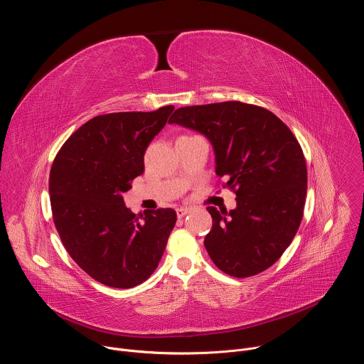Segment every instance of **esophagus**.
Segmentation results:
<instances>
[{
	"instance_id": "1",
	"label": "esophagus",
	"mask_w": 364,
	"mask_h": 364,
	"mask_svg": "<svg viewBox=\"0 0 364 364\" xmlns=\"http://www.w3.org/2000/svg\"><path fill=\"white\" fill-rule=\"evenodd\" d=\"M176 212H177V218L181 219V218H184L186 215L190 213V209H187V207H178V209H177Z\"/></svg>"
}]
</instances>
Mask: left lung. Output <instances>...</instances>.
I'll return each instance as SVG.
<instances>
[{"label": "left lung", "mask_w": 364, "mask_h": 364, "mask_svg": "<svg viewBox=\"0 0 364 364\" xmlns=\"http://www.w3.org/2000/svg\"><path fill=\"white\" fill-rule=\"evenodd\" d=\"M168 122L210 139L216 174L236 194L229 213L207 207L213 226L204 246L213 264L235 278L272 267L304 215L306 163L295 135L271 111L237 100L178 108Z\"/></svg>", "instance_id": "left-lung-1"}]
</instances>
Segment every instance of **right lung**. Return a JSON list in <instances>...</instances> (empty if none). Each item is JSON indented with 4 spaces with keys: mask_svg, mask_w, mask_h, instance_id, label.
Listing matches in <instances>:
<instances>
[{
    "mask_svg": "<svg viewBox=\"0 0 364 364\" xmlns=\"http://www.w3.org/2000/svg\"><path fill=\"white\" fill-rule=\"evenodd\" d=\"M174 111L97 115L73 132L50 170L51 213L63 246L95 281L132 288L159 267L173 209L132 213L122 193L144 173V154Z\"/></svg>",
    "mask_w": 364,
    "mask_h": 364,
    "instance_id": "add662e5",
    "label": "right lung"
}]
</instances>
